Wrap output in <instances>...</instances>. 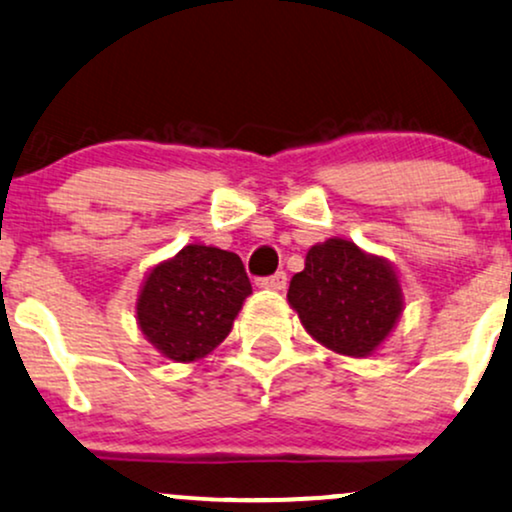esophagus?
<instances>
[{
    "mask_svg": "<svg viewBox=\"0 0 512 512\" xmlns=\"http://www.w3.org/2000/svg\"><path fill=\"white\" fill-rule=\"evenodd\" d=\"M286 283H288L286 272H276L272 276H264V279L260 281V286L269 288V291H283V288H286Z\"/></svg>",
    "mask_w": 512,
    "mask_h": 512,
    "instance_id": "esophagus-1",
    "label": "esophagus"
}]
</instances>
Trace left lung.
Here are the masks:
<instances>
[{
  "instance_id": "left-lung-1",
  "label": "left lung",
  "mask_w": 512,
  "mask_h": 512,
  "mask_svg": "<svg viewBox=\"0 0 512 512\" xmlns=\"http://www.w3.org/2000/svg\"><path fill=\"white\" fill-rule=\"evenodd\" d=\"M288 303L322 346L365 357L396 326L403 293L389 262L350 240L329 238L307 252L305 269L288 286Z\"/></svg>"
}]
</instances>
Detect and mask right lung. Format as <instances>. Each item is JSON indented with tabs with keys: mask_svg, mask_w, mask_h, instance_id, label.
I'll use <instances>...</instances> for the list:
<instances>
[{
	"mask_svg": "<svg viewBox=\"0 0 512 512\" xmlns=\"http://www.w3.org/2000/svg\"><path fill=\"white\" fill-rule=\"evenodd\" d=\"M250 293L236 252L186 245L147 274L135 305L140 331L169 360H200L229 336Z\"/></svg>",
	"mask_w": 512,
	"mask_h": 512,
	"instance_id": "add662e5",
	"label": "right lung"
}]
</instances>
